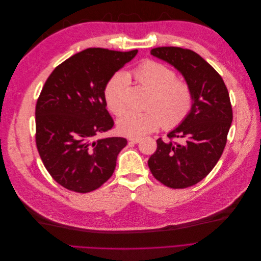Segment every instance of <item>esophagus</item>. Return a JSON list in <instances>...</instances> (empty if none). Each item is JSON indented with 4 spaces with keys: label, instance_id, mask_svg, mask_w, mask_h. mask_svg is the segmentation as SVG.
Here are the masks:
<instances>
[{
    "label": "esophagus",
    "instance_id": "34e87169",
    "mask_svg": "<svg viewBox=\"0 0 261 261\" xmlns=\"http://www.w3.org/2000/svg\"><path fill=\"white\" fill-rule=\"evenodd\" d=\"M128 140L130 141V143H133V144H138L139 141L141 140V137H129Z\"/></svg>",
    "mask_w": 261,
    "mask_h": 261
}]
</instances>
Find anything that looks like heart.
I'll return each instance as SVG.
<instances>
[{
  "label": "heart",
  "mask_w": 261,
  "mask_h": 261,
  "mask_svg": "<svg viewBox=\"0 0 261 261\" xmlns=\"http://www.w3.org/2000/svg\"><path fill=\"white\" fill-rule=\"evenodd\" d=\"M137 84L151 92L145 111L129 110L118 120L121 132L129 136H141L151 133L163 124L172 128L179 125L191 113L194 105V93L186 82L176 80V73L159 62L146 61L128 73ZM127 76L115 74L105 88L108 108L120 115L126 107Z\"/></svg>",
  "instance_id": "1"
}]
</instances>
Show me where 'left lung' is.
<instances>
[{
    "label": "left lung",
    "mask_w": 261,
    "mask_h": 261,
    "mask_svg": "<svg viewBox=\"0 0 261 261\" xmlns=\"http://www.w3.org/2000/svg\"><path fill=\"white\" fill-rule=\"evenodd\" d=\"M150 53L174 66L194 93L191 113L168 134L170 140H156L148 160L152 175L163 185L186 188L206 177L223 153L233 120L230 96L222 77L196 52L161 46Z\"/></svg>",
    "instance_id": "1"
}]
</instances>
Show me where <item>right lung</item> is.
Here are the masks:
<instances>
[{"instance_id": "add662e5", "label": "right lung", "mask_w": 261, "mask_h": 261, "mask_svg": "<svg viewBox=\"0 0 261 261\" xmlns=\"http://www.w3.org/2000/svg\"><path fill=\"white\" fill-rule=\"evenodd\" d=\"M128 52L90 48L54 68L36 106V144L45 169L68 191L89 193L112 176L123 137H102L114 122L105 88L132 61Z\"/></svg>"}]
</instances>
